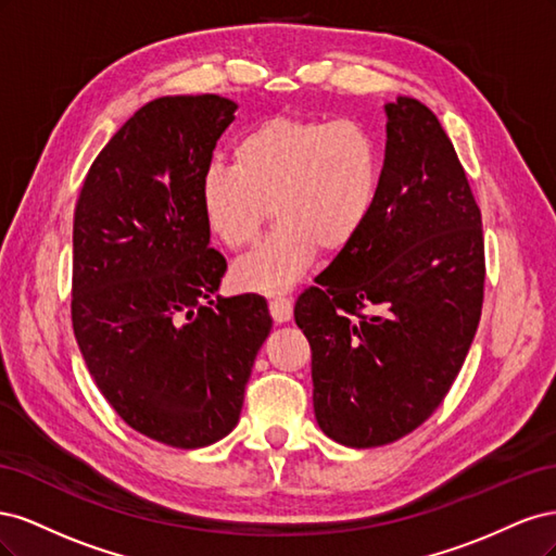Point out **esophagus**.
I'll list each match as a JSON object with an SVG mask.
<instances>
[{
	"mask_svg": "<svg viewBox=\"0 0 556 556\" xmlns=\"http://www.w3.org/2000/svg\"><path fill=\"white\" fill-rule=\"evenodd\" d=\"M268 311H271V317L276 323H290L292 319V299L276 296L268 301Z\"/></svg>",
	"mask_w": 556,
	"mask_h": 556,
	"instance_id": "1",
	"label": "esophagus"
}]
</instances>
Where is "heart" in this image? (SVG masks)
<instances>
[{
  "label": "heart",
  "instance_id": "b5f03b06",
  "mask_svg": "<svg viewBox=\"0 0 556 556\" xmlns=\"http://www.w3.org/2000/svg\"><path fill=\"white\" fill-rule=\"evenodd\" d=\"M382 153L357 121L274 115L233 146V166L213 164L199 199L208 229L231 250L252 248L274 213L280 223L237 280L282 292L308 271L317 250L343 252L378 206Z\"/></svg>",
  "mask_w": 556,
  "mask_h": 556
}]
</instances>
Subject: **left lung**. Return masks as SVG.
<instances>
[{
	"label": "left lung",
	"instance_id": "obj_1",
	"mask_svg": "<svg viewBox=\"0 0 556 556\" xmlns=\"http://www.w3.org/2000/svg\"><path fill=\"white\" fill-rule=\"evenodd\" d=\"M384 111L371 220L294 304L317 425L348 447L427 422L462 371L484 299L482 215L457 150L417 99Z\"/></svg>",
	"mask_w": 556,
	"mask_h": 556
}]
</instances>
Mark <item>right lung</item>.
Returning <instances> with one entry per match:
<instances>
[{
  "label": "right lung",
  "mask_w": 556,
  "mask_h": 556,
  "mask_svg": "<svg viewBox=\"0 0 556 556\" xmlns=\"http://www.w3.org/2000/svg\"><path fill=\"white\" fill-rule=\"evenodd\" d=\"M237 104L160 97L113 134L74 211L72 325L99 392L157 443L206 447L237 427L271 315L257 294L215 296L201 178Z\"/></svg>",
  "instance_id": "add662e5"
}]
</instances>
